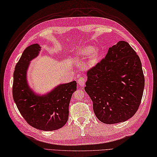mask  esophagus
I'll return each mask as SVG.
<instances>
[{"mask_svg":"<svg viewBox=\"0 0 157 157\" xmlns=\"http://www.w3.org/2000/svg\"><path fill=\"white\" fill-rule=\"evenodd\" d=\"M86 82V78L85 77V76H79L78 77V84L79 86H84L85 85V84Z\"/></svg>","mask_w":157,"mask_h":157,"instance_id":"obj_1","label":"esophagus"}]
</instances>
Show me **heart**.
I'll return each mask as SVG.
<instances>
[{
    "instance_id": "b5f03b06",
    "label": "heart",
    "mask_w": 157,
    "mask_h": 157,
    "mask_svg": "<svg viewBox=\"0 0 157 157\" xmlns=\"http://www.w3.org/2000/svg\"><path fill=\"white\" fill-rule=\"evenodd\" d=\"M76 54L78 56H85L89 55V56H88L87 65L90 67L94 66L97 63L99 56V52L98 50L94 48L93 49V48L91 47H86L85 48L80 49L77 51Z\"/></svg>"
}]
</instances>
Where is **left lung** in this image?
I'll return each mask as SVG.
<instances>
[{
	"label": "left lung",
	"instance_id": "left-lung-1",
	"mask_svg": "<svg viewBox=\"0 0 157 157\" xmlns=\"http://www.w3.org/2000/svg\"><path fill=\"white\" fill-rule=\"evenodd\" d=\"M87 77L85 90L99 121L121 123L138 110L144 77L140 58L127 42L110 47L105 58L88 70Z\"/></svg>",
	"mask_w": 157,
	"mask_h": 157
}]
</instances>
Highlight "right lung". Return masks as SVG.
<instances>
[{
  "label": "right lung",
  "mask_w": 157,
  "mask_h": 157,
  "mask_svg": "<svg viewBox=\"0 0 157 157\" xmlns=\"http://www.w3.org/2000/svg\"><path fill=\"white\" fill-rule=\"evenodd\" d=\"M40 51V46L33 44L22 52L14 71L13 97L26 123L36 129L51 131L62 128L67 123L76 82L60 85L44 96L34 94L26 82V71L30 61Z\"/></svg>",
  "instance_id": "right-lung-1"
}]
</instances>
